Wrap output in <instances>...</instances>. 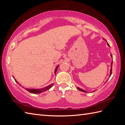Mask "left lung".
Here are the masks:
<instances>
[{
	"mask_svg": "<svg viewBox=\"0 0 125 125\" xmlns=\"http://www.w3.org/2000/svg\"><path fill=\"white\" fill-rule=\"evenodd\" d=\"M105 40V39H104ZM107 45L108 46H110V45H109V44L108 43H107ZM111 56L112 57V54H111ZM112 64H113V62L111 63V70H110V77L111 76V74H112ZM77 89H78V90H79V91H82V92H87L86 91H84V90H83V89H80V88H79V87H77ZM94 91H94L93 92H94Z\"/></svg>",
	"mask_w": 125,
	"mask_h": 125,
	"instance_id": "left-lung-1",
	"label": "left lung"
}]
</instances>
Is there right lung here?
<instances>
[{"instance_id":"1","label":"right lung","mask_w":125,"mask_h":125,"mask_svg":"<svg viewBox=\"0 0 125 125\" xmlns=\"http://www.w3.org/2000/svg\"><path fill=\"white\" fill-rule=\"evenodd\" d=\"M58 66H59V65H58L57 67L56 68L55 70V73L56 72V71H57V68H58ZM15 81L16 82H17V83H18V82L17 81H16L15 79ZM53 85H54V84H52L49 85V86H47V87H43V88L39 89H26V90H27V91H28V92H31V93H32V94H40V93L46 91H47V90H49V89L51 88V87L53 86Z\"/></svg>"}]
</instances>
